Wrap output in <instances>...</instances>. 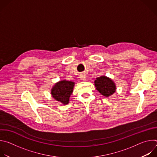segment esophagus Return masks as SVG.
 <instances>
[{
  "instance_id": "1",
  "label": "esophagus",
  "mask_w": 157,
  "mask_h": 157,
  "mask_svg": "<svg viewBox=\"0 0 157 157\" xmlns=\"http://www.w3.org/2000/svg\"><path fill=\"white\" fill-rule=\"evenodd\" d=\"M79 77H80V78H81L82 80L85 81V79H86V75H85L84 73H81V74H80V75H79Z\"/></svg>"
}]
</instances>
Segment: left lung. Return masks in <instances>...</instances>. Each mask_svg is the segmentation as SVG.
Segmentation results:
<instances>
[{"label": "left lung", "instance_id": "obj_1", "mask_svg": "<svg viewBox=\"0 0 157 157\" xmlns=\"http://www.w3.org/2000/svg\"><path fill=\"white\" fill-rule=\"evenodd\" d=\"M94 84L97 90L104 96L109 97L116 91V86L111 79L106 76H101L96 78Z\"/></svg>", "mask_w": 157, "mask_h": 157}]
</instances>
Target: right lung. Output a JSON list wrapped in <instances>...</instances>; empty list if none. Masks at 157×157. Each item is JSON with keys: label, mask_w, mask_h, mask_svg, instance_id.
I'll return each mask as SVG.
<instances>
[{"label": "right lung", "mask_w": 157, "mask_h": 157, "mask_svg": "<svg viewBox=\"0 0 157 157\" xmlns=\"http://www.w3.org/2000/svg\"><path fill=\"white\" fill-rule=\"evenodd\" d=\"M75 85L74 82L66 80L61 81L56 83L52 89V95L58 101L64 104L69 102V98L73 93Z\"/></svg>", "instance_id": "add662e5"}]
</instances>
